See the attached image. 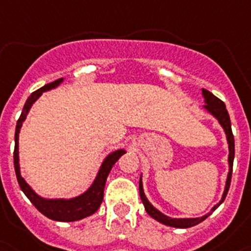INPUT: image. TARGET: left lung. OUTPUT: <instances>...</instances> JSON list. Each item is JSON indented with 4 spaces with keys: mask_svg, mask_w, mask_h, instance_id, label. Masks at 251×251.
Segmentation results:
<instances>
[{
    "mask_svg": "<svg viewBox=\"0 0 251 251\" xmlns=\"http://www.w3.org/2000/svg\"><path fill=\"white\" fill-rule=\"evenodd\" d=\"M203 96H204V101H206V104H204V107L207 110L210 111L212 113L213 116L216 117L219 120V123L221 124V126L225 128L226 136H227V141H228V149H230V155H228V163H230V172H228L227 176V180H226V187H225V192H224V196H222V200L217 206H215L212 208V211H215L220 204L224 202V200L227 196L228 188H230L231 184V176H232V164H234V156H235V141H234V134H232V130H231V121H230V116H228V112L226 110V106L224 103V101H221L220 99H217L216 96L212 95L210 91H207V89H203ZM139 191H140V198L141 201H143L144 207H145V210L147 212L149 213L150 216L152 219H155L156 221L162 222L164 225L167 226H172V227H179V228H187V227H192V226L197 225L200 222H202L203 220L207 219V216L210 215H206L203 217H198V219H171V217L164 216L163 213L159 212L156 208L151 206V204L148 202L147 197L144 195L143 191V184H141V180L139 183Z\"/></svg>",
    "mask_w": 251,
    "mask_h": 251,
    "instance_id": "left-lung-1",
    "label": "left lung"
}]
</instances>
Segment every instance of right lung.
Listing matches in <instances>:
<instances>
[{"mask_svg": "<svg viewBox=\"0 0 251 251\" xmlns=\"http://www.w3.org/2000/svg\"><path fill=\"white\" fill-rule=\"evenodd\" d=\"M60 82H62V78L54 80L51 83L45 84L44 87H41L38 91L32 92L29 99L26 100V103L23 108V112H21L20 117L17 120L16 131H15L14 165L15 172H16L17 182L20 184V188L23 189V192L26 195V197L31 201V203L34 204L43 215H45V216L49 217V219L51 220H55V221H77V220L91 216L92 213H95L96 211L99 210L100 206H101L102 203V200H103V189L108 173H110L111 168L113 167V164L119 160L120 156L125 154V150H117V151L112 152L111 155H108L107 158H106V160H104L103 164H102L101 169H100L99 176H97L96 180L93 182L92 187H91L86 193L79 196V197L73 198V200H67V201H65V200H44V198H40L39 196L35 195L34 191L27 186V183L24 180V178L21 177L20 174V167H19V132H20V127L21 125H23V121L25 120L26 115L29 112L30 107H31V104L35 102V100L38 99L39 96L44 92V91L54 88V87L58 86Z\"/></svg>", "mask_w": 251, "mask_h": 251, "instance_id": "obj_1", "label": "right lung"}]
</instances>
